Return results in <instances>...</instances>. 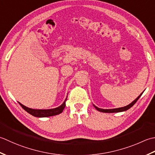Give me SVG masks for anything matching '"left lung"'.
I'll list each match as a JSON object with an SVG mask.
<instances>
[{"label":"left lung","mask_w":155,"mask_h":155,"mask_svg":"<svg viewBox=\"0 0 155 155\" xmlns=\"http://www.w3.org/2000/svg\"><path fill=\"white\" fill-rule=\"evenodd\" d=\"M142 94H143V93H142L140 95L138 96L137 99H135L133 102H132L131 104H129V105L126 106H124V107H122V108H115V109H108V110H104V109H101V108H97V107L94 106V107H95L96 109L97 110H98V111L100 112H106V113H113V112H123V111H126V110H128L129 108H130L131 107L134 105V104L137 102V100L139 99V97L141 96Z\"/></svg>","instance_id":"8db88e82"}]
</instances>
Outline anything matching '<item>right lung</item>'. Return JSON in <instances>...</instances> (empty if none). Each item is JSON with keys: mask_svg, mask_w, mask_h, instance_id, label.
<instances>
[{"mask_svg": "<svg viewBox=\"0 0 155 155\" xmlns=\"http://www.w3.org/2000/svg\"><path fill=\"white\" fill-rule=\"evenodd\" d=\"M66 100H67V98L65 99L64 102L59 107H58V108H56L54 109H49V110L31 109L29 108H27L26 106H25L24 105H23V104H21L20 102H18V104H20L21 106L25 110V111H27L28 113H29L31 115L36 116V117H48V116H55L61 114L63 112L64 109L65 108Z\"/></svg>", "mask_w": 155, "mask_h": 155, "instance_id": "1", "label": "right lung"}]
</instances>
